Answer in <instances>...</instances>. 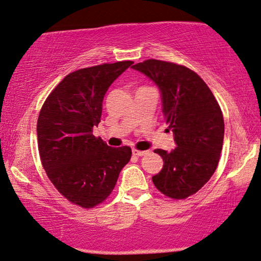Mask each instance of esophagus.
Listing matches in <instances>:
<instances>
[{
	"mask_svg": "<svg viewBox=\"0 0 261 261\" xmlns=\"http://www.w3.org/2000/svg\"><path fill=\"white\" fill-rule=\"evenodd\" d=\"M148 151H145V150H138V149H135V148H133V154L134 155H137V156H143V155H145L147 154Z\"/></svg>",
	"mask_w": 261,
	"mask_h": 261,
	"instance_id": "1",
	"label": "esophagus"
}]
</instances>
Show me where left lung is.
Instances as JSON below:
<instances>
[{"instance_id":"obj_1","label":"left lung","mask_w":261,"mask_h":261,"mask_svg":"<svg viewBox=\"0 0 261 261\" xmlns=\"http://www.w3.org/2000/svg\"><path fill=\"white\" fill-rule=\"evenodd\" d=\"M133 69L159 87L166 123L174 134L171 152L156 149L163 159L152 182L173 199L198 192L216 171L224 138L221 107L206 83L191 69L171 62L147 60Z\"/></svg>"}]
</instances>
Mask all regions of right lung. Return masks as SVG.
Masks as SVG:
<instances>
[{"instance_id": "right-lung-1", "label": "right lung", "mask_w": 261, "mask_h": 261, "mask_svg": "<svg viewBox=\"0 0 261 261\" xmlns=\"http://www.w3.org/2000/svg\"><path fill=\"white\" fill-rule=\"evenodd\" d=\"M133 64L124 61L70 72L38 117V149L48 179L62 196L86 209L110 196L133 154L130 147H109L93 135L107 89Z\"/></svg>"}]
</instances>
